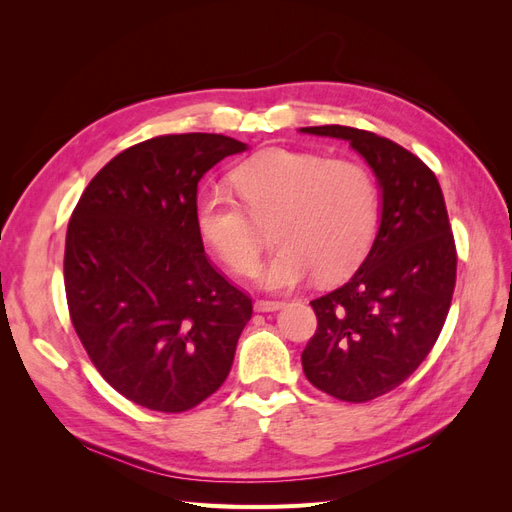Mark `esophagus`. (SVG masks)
Listing matches in <instances>:
<instances>
[{
	"label": "esophagus",
	"instance_id": "34e87169",
	"mask_svg": "<svg viewBox=\"0 0 512 512\" xmlns=\"http://www.w3.org/2000/svg\"><path fill=\"white\" fill-rule=\"evenodd\" d=\"M280 307H284L282 301H265V299H262V301L254 303L256 312H277V309H280Z\"/></svg>",
	"mask_w": 512,
	"mask_h": 512
}]
</instances>
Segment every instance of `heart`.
<instances>
[{"label":"heart","mask_w":512,"mask_h":512,"mask_svg":"<svg viewBox=\"0 0 512 512\" xmlns=\"http://www.w3.org/2000/svg\"><path fill=\"white\" fill-rule=\"evenodd\" d=\"M246 207L222 188L198 194L194 220L200 239L232 271L247 273L271 222L275 252L254 271L267 290H290L314 273L333 282L359 265L376 235L380 192L356 162L318 153L269 149L232 170Z\"/></svg>","instance_id":"1"}]
</instances>
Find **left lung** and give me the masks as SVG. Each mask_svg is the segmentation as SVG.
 <instances>
[{"mask_svg": "<svg viewBox=\"0 0 512 512\" xmlns=\"http://www.w3.org/2000/svg\"><path fill=\"white\" fill-rule=\"evenodd\" d=\"M348 141L374 170L380 226L363 265L312 301L318 329L301 361L316 389L363 404L425 361L451 307L457 252L436 175L414 153L348 126L301 128Z\"/></svg>", "mask_w": 512, "mask_h": 512, "instance_id": "1", "label": "left lung"}]
</instances>
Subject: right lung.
<instances>
[{
	"label": "right lung",
	"instance_id": "obj_1",
	"mask_svg": "<svg viewBox=\"0 0 512 512\" xmlns=\"http://www.w3.org/2000/svg\"><path fill=\"white\" fill-rule=\"evenodd\" d=\"M247 145L224 134L149 138L108 162L76 205L66 299L91 363L117 393L185 412L224 384L252 299L209 262L198 181Z\"/></svg>",
	"mask_w": 512,
	"mask_h": 512
}]
</instances>
